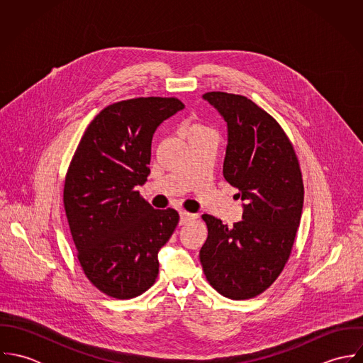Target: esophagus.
<instances>
[{
	"label": "esophagus",
	"instance_id": "obj_1",
	"mask_svg": "<svg viewBox=\"0 0 363 363\" xmlns=\"http://www.w3.org/2000/svg\"><path fill=\"white\" fill-rule=\"evenodd\" d=\"M193 219H196L194 213H190V212H186V211H180V225L191 222Z\"/></svg>",
	"mask_w": 363,
	"mask_h": 363
}]
</instances>
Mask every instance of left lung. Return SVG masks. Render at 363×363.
<instances>
[{"label": "left lung", "instance_id": "8db88e82", "mask_svg": "<svg viewBox=\"0 0 363 363\" xmlns=\"http://www.w3.org/2000/svg\"><path fill=\"white\" fill-rule=\"evenodd\" d=\"M203 98L226 123L223 177L239 190L243 215L232 228L203 215L208 238L200 261L220 295L250 299L271 286L289 259L303 208L302 173L291 141L265 110L242 95Z\"/></svg>", "mask_w": 363, "mask_h": 363}]
</instances>
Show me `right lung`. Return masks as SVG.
<instances>
[{"mask_svg":"<svg viewBox=\"0 0 363 363\" xmlns=\"http://www.w3.org/2000/svg\"><path fill=\"white\" fill-rule=\"evenodd\" d=\"M176 98L110 104L85 130L64 183V208L88 279L107 296L131 299L155 282L157 253L179 223L135 191L147 182L156 128L183 110Z\"/></svg>","mask_w":363,"mask_h":363,"instance_id":"right-lung-1","label":"right lung"}]
</instances>
